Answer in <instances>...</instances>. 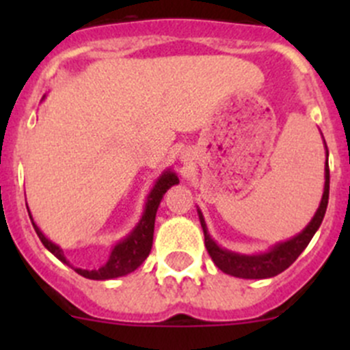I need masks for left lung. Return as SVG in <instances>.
Listing matches in <instances>:
<instances>
[{
    "label": "left lung",
    "mask_w": 350,
    "mask_h": 350,
    "mask_svg": "<svg viewBox=\"0 0 350 350\" xmlns=\"http://www.w3.org/2000/svg\"><path fill=\"white\" fill-rule=\"evenodd\" d=\"M323 144H325V140H323ZM325 154L328 159L327 146ZM328 188H330V172H328V164L325 162V185H323V195L315 215H313V218L310 220V224L306 225L299 234H296L295 237L274 243L273 247H269V249L264 250V252L256 254L234 252V250H228L225 249V247L218 245V243L213 241V237L210 235V232H208L203 213H201L200 208H196L201 228H203L204 234V247H206L208 254H210L215 266L220 271H224L225 274H230V276L234 278H242V280H267V278L278 276L280 273H283L284 269H288V267L298 259L299 254L306 249V245H308L310 241L313 239L315 232L319 230L320 225H322V220L323 217H325L328 204Z\"/></svg>",
    "instance_id": "1"
}]
</instances>
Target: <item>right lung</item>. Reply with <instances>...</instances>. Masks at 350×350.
Masks as SVG:
<instances>
[{
	"label": "right lung",
	"mask_w": 350,
	"mask_h": 350,
	"mask_svg": "<svg viewBox=\"0 0 350 350\" xmlns=\"http://www.w3.org/2000/svg\"><path fill=\"white\" fill-rule=\"evenodd\" d=\"M44 98H42V100H44ZM174 185H179L178 174H176L171 167L164 169L162 174L155 179L154 186L150 188L149 195H147L142 217H140V220L137 221L135 227H133L125 237L113 243L108 257L105 259V262L101 264V266L91 267V269H86V267H74L64 256V250H62L57 243L52 242L51 239L45 237L44 232L38 228V225L35 224L33 217H31L30 210H28V204H27V210H28V215H30L31 225H33L40 242L44 243L45 249H47L49 252L54 254L61 262H64L69 267H72L77 274H81L83 278H88V280H94V281L115 280V278H122V276H126V274L133 273V271H135L137 267L147 259V256L150 254V249H152L155 213H157V208L159 204H161L165 191Z\"/></svg>",
	"instance_id": "obj_1"
}]
</instances>
